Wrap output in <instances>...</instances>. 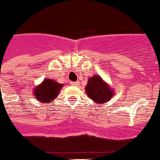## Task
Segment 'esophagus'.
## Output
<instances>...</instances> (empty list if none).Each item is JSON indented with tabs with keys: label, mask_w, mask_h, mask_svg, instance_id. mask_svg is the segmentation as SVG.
<instances>
[{
	"label": "esophagus",
	"mask_w": 160,
	"mask_h": 160,
	"mask_svg": "<svg viewBox=\"0 0 160 160\" xmlns=\"http://www.w3.org/2000/svg\"><path fill=\"white\" fill-rule=\"evenodd\" d=\"M78 82H71V85L72 86H78Z\"/></svg>",
	"instance_id": "34e87169"
}]
</instances>
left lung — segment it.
Wrapping results in <instances>:
<instances>
[{"instance_id":"obj_1","label":"left lung","mask_w":160,"mask_h":160,"mask_svg":"<svg viewBox=\"0 0 160 160\" xmlns=\"http://www.w3.org/2000/svg\"><path fill=\"white\" fill-rule=\"evenodd\" d=\"M85 90L87 96L97 104L107 102L114 95V89L98 75L88 79Z\"/></svg>"}]
</instances>
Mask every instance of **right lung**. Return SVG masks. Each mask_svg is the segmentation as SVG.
<instances>
[{
  "mask_svg": "<svg viewBox=\"0 0 160 160\" xmlns=\"http://www.w3.org/2000/svg\"><path fill=\"white\" fill-rule=\"evenodd\" d=\"M62 87V84L58 83L53 79L46 78L44 79L41 84L34 87L32 94L37 101L42 103H50L58 96L61 89Z\"/></svg>",
  "mask_w": 160,
  "mask_h": 160,
  "instance_id": "1",
  "label": "right lung"
}]
</instances>
